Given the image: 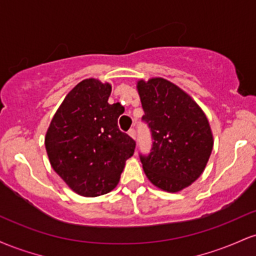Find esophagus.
<instances>
[{
  "label": "esophagus",
  "mask_w": 256,
  "mask_h": 256,
  "mask_svg": "<svg viewBox=\"0 0 256 256\" xmlns=\"http://www.w3.org/2000/svg\"><path fill=\"white\" fill-rule=\"evenodd\" d=\"M128 134H130L134 140H136V130H134V128H130V130H128Z\"/></svg>",
  "instance_id": "34e87169"
}]
</instances>
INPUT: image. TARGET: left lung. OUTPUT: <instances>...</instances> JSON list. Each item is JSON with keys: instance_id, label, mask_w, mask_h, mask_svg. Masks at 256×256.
<instances>
[{"instance_id": "8db88e82", "label": "left lung", "mask_w": 256, "mask_h": 256, "mask_svg": "<svg viewBox=\"0 0 256 256\" xmlns=\"http://www.w3.org/2000/svg\"><path fill=\"white\" fill-rule=\"evenodd\" d=\"M137 90L152 144L140 155L146 176L155 186L178 192L204 172L213 149L210 122L198 104L164 78L140 80Z\"/></svg>"}]
</instances>
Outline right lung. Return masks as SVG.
I'll return each instance as SVG.
<instances>
[{
  "label": "right lung",
  "mask_w": 256,
  "mask_h": 256,
  "mask_svg": "<svg viewBox=\"0 0 256 256\" xmlns=\"http://www.w3.org/2000/svg\"><path fill=\"white\" fill-rule=\"evenodd\" d=\"M112 86L89 78L76 85L52 119L46 149L54 171L78 195L96 198L119 183L136 142L119 130L120 104H108Z\"/></svg>",
  "instance_id": "add662e5"
}]
</instances>
